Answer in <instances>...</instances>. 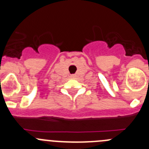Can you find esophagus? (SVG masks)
I'll return each mask as SVG.
<instances>
[{
	"label": "esophagus",
	"mask_w": 149,
	"mask_h": 149,
	"mask_svg": "<svg viewBox=\"0 0 149 149\" xmlns=\"http://www.w3.org/2000/svg\"><path fill=\"white\" fill-rule=\"evenodd\" d=\"M71 77H72V78H74V76H72Z\"/></svg>",
	"instance_id": "34e87169"
}]
</instances>
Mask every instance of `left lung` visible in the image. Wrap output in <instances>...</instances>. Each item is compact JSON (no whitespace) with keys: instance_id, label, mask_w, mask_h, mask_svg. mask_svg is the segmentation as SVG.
I'll use <instances>...</instances> for the list:
<instances>
[{"instance_id":"8db88e82","label":"left lung","mask_w":149,"mask_h":149,"mask_svg":"<svg viewBox=\"0 0 149 149\" xmlns=\"http://www.w3.org/2000/svg\"><path fill=\"white\" fill-rule=\"evenodd\" d=\"M148 81H149V80H148Z\"/></svg>"}]
</instances>
